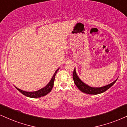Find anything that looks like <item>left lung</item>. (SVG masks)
<instances>
[{
    "label": "left lung",
    "mask_w": 127,
    "mask_h": 127,
    "mask_svg": "<svg viewBox=\"0 0 127 127\" xmlns=\"http://www.w3.org/2000/svg\"><path fill=\"white\" fill-rule=\"evenodd\" d=\"M73 79L74 81L75 84L78 88L81 91H82L84 93L87 94H91V95H97L99 94L104 92L105 91L110 88L112 85L115 84L116 82L117 79L115 80L114 82H112L108 85L104 86L102 87H92L84 83L81 79L78 77L77 73H76L75 68L74 69V71L73 72Z\"/></svg>",
    "instance_id": "left-lung-1"
}]
</instances>
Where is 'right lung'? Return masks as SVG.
<instances>
[{
  "instance_id": "add662e5",
  "label": "right lung",
  "mask_w": 127,
  "mask_h": 127,
  "mask_svg": "<svg viewBox=\"0 0 127 127\" xmlns=\"http://www.w3.org/2000/svg\"><path fill=\"white\" fill-rule=\"evenodd\" d=\"M59 68L56 69V71H55V72L54 73V75H53L51 81H50V82L48 83L44 88H41L39 90L33 92H27L22 90H20V89H19L17 87H15L19 91L21 92L23 95H25V96L28 97H29V98H40V97L45 96V95H47L48 93H49V92L51 91L53 87H54V82L55 80V75L56 73H57V72L59 71Z\"/></svg>"
}]
</instances>
